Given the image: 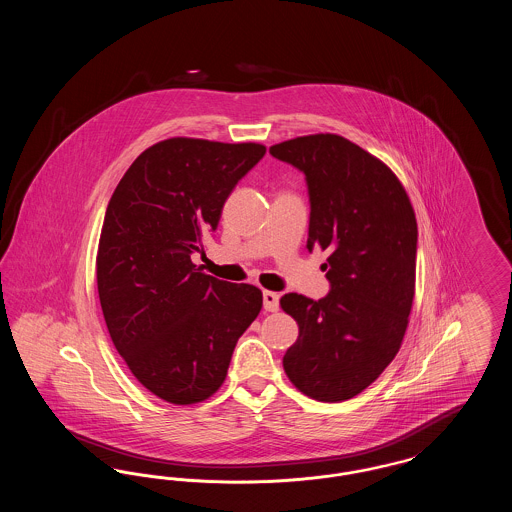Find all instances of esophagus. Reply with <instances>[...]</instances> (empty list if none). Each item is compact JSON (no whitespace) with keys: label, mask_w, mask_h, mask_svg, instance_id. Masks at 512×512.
I'll return each mask as SVG.
<instances>
[{"label":"esophagus","mask_w":512,"mask_h":512,"mask_svg":"<svg viewBox=\"0 0 512 512\" xmlns=\"http://www.w3.org/2000/svg\"><path fill=\"white\" fill-rule=\"evenodd\" d=\"M278 293L274 292H263V307H265V311L268 313H274V311H278Z\"/></svg>","instance_id":"esophagus-1"}]
</instances>
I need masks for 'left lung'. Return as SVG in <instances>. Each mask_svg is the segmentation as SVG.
Segmentation results:
<instances>
[{
    "instance_id": "left-lung-1",
    "label": "left lung",
    "mask_w": 512,
    "mask_h": 512,
    "mask_svg": "<svg viewBox=\"0 0 512 512\" xmlns=\"http://www.w3.org/2000/svg\"><path fill=\"white\" fill-rule=\"evenodd\" d=\"M268 151L305 174L307 249L330 251V292L318 301L299 293L280 299L299 326L284 370L305 395L345 401L384 372L405 336L418 244L413 207L382 161L336 134L303 136Z\"/></svg>"
}]
</instances>
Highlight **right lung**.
Here are the masks:
<instances>
[{
    "label": "right lung",
    "instance_id": "1",
    "mask_svg": "<svg viewBox=\"0 0 512 512\" xmlns=\"http://www.w3.org/2000/svg\"><path fill=\"white\" fill-rule=\"evenodd\" d=\"M265 151L171 138L146 149L109 199L98 249L105 324L136 380L174 405L219 390L263 307L259 288L203 274L192 255Z\"/></svg>",
    "mask_w": 512,
    "mask_h": 512
}]
</instances>
